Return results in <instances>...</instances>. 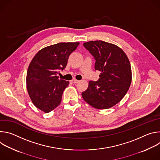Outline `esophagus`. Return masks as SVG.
<instances>
[{
  "instance_id": "esophagus-1",
  "label": "esophagus",
  "mask_w": 160,
  "mask_h": 160,
  "mask_svg": "<svg viewBox=\"0 0 160 160\" xmlns=\"http://www.w3.org/2000/svg\"><path fill=\"white\" fill-rule=\"evenodd\" d=\"M72 82L73 83H77L79 82V81L77 80H76V79H73V80H72Z\"/></svg>"
}]
</instances>
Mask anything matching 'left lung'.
<instances>
[{"mask_svg": "<svg viewBox=\"0 0 160 160\" xmlns=\"http://www.w3.org/2000/svg\"><path fill=\"white\" fill-rule=\"evenodd\" d=\"M83 46L95 60V70L101 72L98 81H89L82 93L83 100L96 109H106L118 103L132 82L128 58L117 45L102 40L85 42Z\"/></svg>", "mask_w": 160, "mask_h": 160, "instance_id": "1", "label": "left lung"}]
</instances>
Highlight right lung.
Here are the masks:
<instances>
[{"instance_id": "1", "label": "right lung", "mask_w": 160, "mask_h": 160, "mask_svg": "<svg viewBox=\"0 0 160 160\" xmlns=\"http://www.w3.org/2000/svg\"><path fill=\"white\" fill-rule=\"evenodd\" d=\"M79 42H61L40 50L32 59L27 74V88L33 104L49 112L61 102L69 82L59 79L58 74L67 65L68 59Z\"/></svg>"}]
</instances>
